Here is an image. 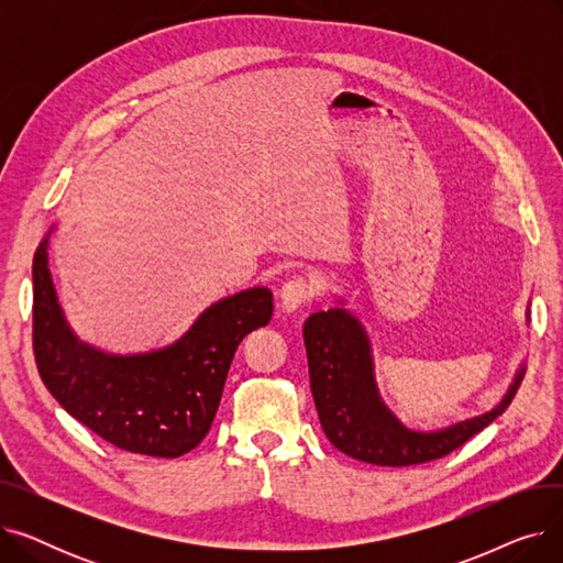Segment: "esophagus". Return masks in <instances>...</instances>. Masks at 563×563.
Instances as JSON below:
<instances>
[{"label":"esophagus","instance_id":"obj_1","mask_svg":"<svg viewBox=\"0 0 563 563\" xmlns=\"http://www.w3.org/2000/svg\"><path fill=\"white\" fill-rule=\"evenodd\" d=\"M312 299H314V285L308 283V280L301 278V276L289 278V280L283 285V289H280V306H283V310H287V312H291V310H297V308L310 303Z\"/></svg>","mask_w":563,"mask_h":563}]
</instances>
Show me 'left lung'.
<instances>
[{
	"instance_id": "8db88e82",
	"label": "left lung",
	"mask_w": 563,
	"mask_h": 563,
	"mask_svg": "<svg viewBox=\"0 0 563 563\" xmlns=\"http://www.w3.org/2000/svg\"><path fill=\"white\" fill-rule=\"evenodd\" d=\"M303 340L323 433L346 456L372 465L404 467L448 456L509 408L525 376L520 367L505 399L479 418L438 431H412L383 404L369 338L349 310L331 308L310 314L303 323Z\"/></svg>"
}]
</instances>
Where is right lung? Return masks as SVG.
Masks as SVG:
<instances>
[{
  "mask_svg": "<svg viewBox=\"0 0 563 563\" xmlns=\"http://www.w3.org/2000/svg\"><path fill=\"white\" fill-rule=\"evenodd\" d=\"M47 242L49 234L32 266L34 356L45 388L118 450L159 459L191 452L214 422L236 346L272 319V289L232 294L207 308L177 342L118 356L81 342L68 327L49 276Z\"/></svg>",
  "mask_w": 563,
  "mask_h": 563,
  "instance_id": "obj_1",
  "label": "right lung"
}]
</instances>
